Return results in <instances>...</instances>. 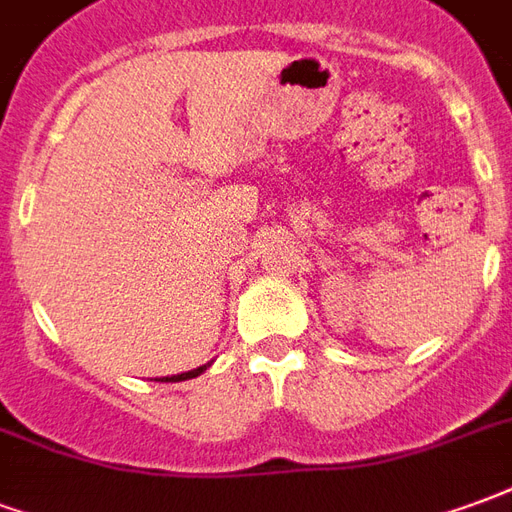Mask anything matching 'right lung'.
Here are the masks:
<instances>
[{
	"mask_svg": "<svg viewBox=\"0 0 512 512\" xmlns=\"http://www.w3.org/2000/svg\"><path fill=\"white\" fill-rule=\"evenodd\" d=\"M210 368V363L207 365H199V368H193V371H185V374H174V376H163L160 382H185V379H193V376L204 374Z\"/></svg>",
	"mask_w": 512,
	"mask_h": 512,
	"instance_id": "obj_1",
	"label": "right lung"
}]
</instances>
